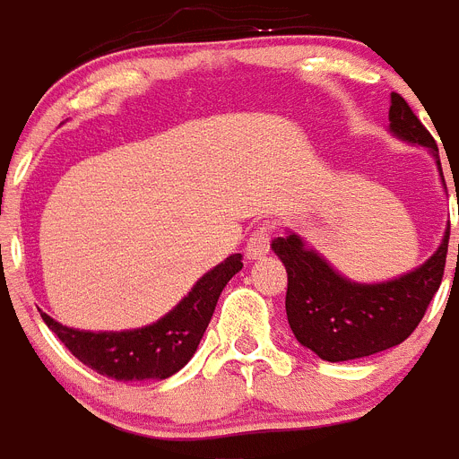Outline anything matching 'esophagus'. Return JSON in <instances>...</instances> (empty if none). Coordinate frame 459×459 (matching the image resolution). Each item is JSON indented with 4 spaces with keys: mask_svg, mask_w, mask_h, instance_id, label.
Returning <instances> with one entry per match:
<instances>
[{
    "mask_svg": "<svg viewBox=\"0 0 459 459\" xmlns=\"http://www.w3.org/2000/svg\"><path fill=\"white\" fill-rule=\"evenodd\" d=\"M271 250V232L269 225H259L248 238V246H246V255L248 259H262L264 255H269Z\"/></svg>",
    "mask_w": 459,
    "mask_h": 459,
    "instance_id": "esophagus-1",
    "label": "esophagus"
}]
</instances>
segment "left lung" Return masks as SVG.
I'll use <instances>...</instances> for the list:
<instances>
[{
	"label": "left lung",
	"mask_w": 459,
	"mask_h": 459,
	"mask_svg": "<svg viewBox=\"0 0 459 459\" xmlns=\"http://www.w3.org/2000/svg\"><path fill=\"white\" fill-rule=\"evenodd\" d=\"M388 121L393 137L428 149L444 184L435 137L400 93H391ZM448 234L451 225L446 227L439 248L423 264L381 282L347 278L296 232L273 238L271 250L287 269L285 307L294 338L328 363L363 359L404 342L439 290Z\"/></svg>",
	"instance_id": "left-lung-1"
}]
</instances>
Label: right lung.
<instances>
[{
	"mask_svg": "<svg viewBox=\"0 0 459 459\" xmlns=\"http://www.w3.org/2000/svg\"><path fill=\"white\" fill-rule=\"evenodd\" d=\"M234 253L206 271L188 294L158 322L126 331H80L40 312L52 333L73 356L99 375L117 381L168 379L193 359L209 326L222 287L243 269Z\"/></svg>",
	"mask_w": 459,
	"mask_h": 459,
	"instance_id": "add662e5",
	"label": "right lung"
}]
</instances>
